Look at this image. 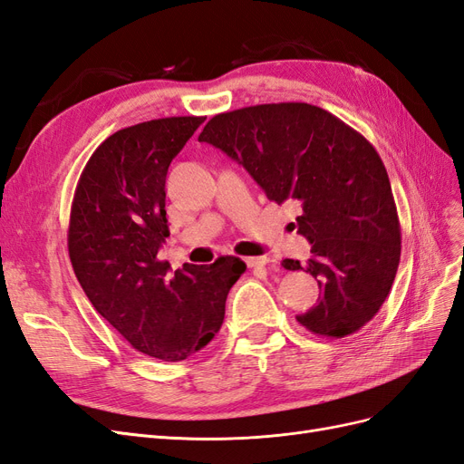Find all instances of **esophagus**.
Segmentation results:
<instances>
[{"label": "esophagus", "mask_w": 464, "mask_h": 464, "mask_svg": "<svg viewBox=\"0 0 464 464\" xmlns=\"http://www.w3.org/2000/svg\"><path fill=\"white\" fill-rule=\"evenodd\" d=\"M271 263V257H246V265L251 266V269H256V266H265Z\"/></svg>", "instance_id": "1"}]
</instances>
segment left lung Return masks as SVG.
Wrapping results in <instances>:
<instances>
[{"mask_svg":"<svg viewBox=\"0 0 464 464\" xmlns=\"http://www.w3.org/2000/svg\"><path fill=\"white\" fill-rule=\"evenodd\" d=\"M201 143L242 164L271 201L300 207L298 232L312 244L305 266L321 296L296 315L317 336L343 339L379 312L401 261V224L389 176L366 137L305 102L257 104L210 118Z\"/></svg>","mask_w":464,"mask_h":464,"instance_id":"obj_1","label":"left lung"}]
</instances>
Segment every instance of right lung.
Listing matches in <instances>:
<instances>
[{
  "label": "right lung",
  "mask_w": 464,
  "mask_h": 464,
  "mask_svg": "<svg viewBox=\"0 0 464 464\" xmlns=\"http://www.w3.org/2000/svg\"><path fill=\"white\" fill-rule=\"evenodd\" d=\"M203 121L160 118L110 135L82 170L69 217V259L94 310L135 350L162 362L186 360L213 341L246 271L232 256L186 263L174 275L157 259L170 236L168 166Z\"/></svg>",
  "instance_id": "obj_1"
}]
</instances>
